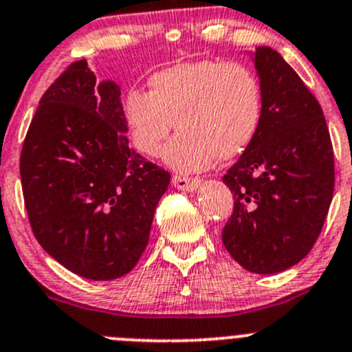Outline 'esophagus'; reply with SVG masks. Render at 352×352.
I'll return each mask as SVG.
<instances>
[{
	"mask_svg": "<svg viewBox=\"0 0 352 352\" xmlns=\"http://www.w3.org/2000/svg\"><path fill=\"white\" fill-rule=\"evenodd\" d=\"M172 184L177 187V189H180V191H196V189L201 186V180L191 179V177L175 175L172 179Z\"/></svg>",
	"mask_w": 352,
	"mask_h": 352,
	"instance_id": "34e87169",
	"label": "esophagus"
}]
</instances>
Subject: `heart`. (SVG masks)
Masks as SVG:
<instances>
[{"label":"heart","instance_id":"1","mask_svg":"<svg viewBox=\"0 0 352 352\" xmlns=\"http://www.w3.org/2000/svg\"><path fill=\"white\" fill-rule=\"evenodd\" d=\"M149 85L151 91L124 94V123L131 144L146 156H157L177 124L180 133L163 151L165 165L175 172H201L217 157L232 160L261 130L262 83L241 62H184L157 71Z\"/></svg>","mask_w":352,"mask_h":352}]
</instances>
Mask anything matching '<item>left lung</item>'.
<instances>
[{"instance_id":"1","label":"left lung","mask_w":352,"mask_h":352,"mask_svg":"<svg viewBox=\"0 0 352 352\" xmlns=\"http://www.w3.org/2000/svg\"><path fill=\"white\" fill-rule=\"evenodd\" d=\"M264 118L252 146L222 180L234 210L222 243L246 271L274 274L309 254L333 196V147L320 102L269 47L252 54Z\"/></svg>"}]
</instances>
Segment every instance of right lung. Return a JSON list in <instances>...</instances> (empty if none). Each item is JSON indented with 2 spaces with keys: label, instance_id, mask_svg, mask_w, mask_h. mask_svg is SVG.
<instances>
[{
  "label": "right lung",
  "instance_id": "right-lung-1",
  "mask_svg": "<svg viewBox=\"0 0 352 352\" xmlns=\"http://www.w3.org/2000/svg\"><path fill=\"white\" fill-rule=\"evenodd\" d=\"M121 90L87 60L45 91L21 154L32 232L74 274L109 281L135 267L170 173L128 146Z\"/></svg>",
  "mask_w": 352,
  "mask_h": 352
}]
</instances>
